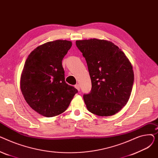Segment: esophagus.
Returning a JSON list of instances; mask_svg holds the SVG:
<instances>
[{
	"instance_id": "obj_1",
	"label": "esophagus",
	"mask_w": 158,
	"mask_h": 158,
	"mask_svg": "<svg viewBox=\"0 0 158 158\" xmlns=\"http://www.w3.org/2000/svg\"><path fill=\"white\" fill-rule=\"evenodd\" d=\"M75 88H76L79 92L80 91V86H79V85H78V84H76V85H75Z\"/></svg>"
}]
</instances>
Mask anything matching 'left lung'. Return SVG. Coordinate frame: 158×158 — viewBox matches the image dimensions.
Instances as JSON below:
<instances>
[{
  "label": "left lung",
  "instance_id": "8db88e82",
  "mask_svg": "<svg viewBox=\"0 0 158 158\" xmlns=\"http://www.w3.org/2000/svg\"><path fill=\"white\" fill-rule=\"evenodd\" d=\"M87 63L92 89L83 98L92 113L109 117L127 103L133 86L134 72L127 56L110 41L96 38L77 40Z\"/></svg>",
  "mask_w": 158,
  "mask_h": 158
}]
</instances>
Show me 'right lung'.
I'll return each instance as SVG.
<instances>
[{
    "label": "right lung",
    "mask_w": 158,
    "mask_h": 158,
    "mask_svg": "<svg viewBox=\"0 0 158 158\" xmlns=\"http://www.w3.org/2000/svg\"><path fill=\"white\" fill-rule=\"evenodd\" d=\"M72 41L57 40L36 47L28 56L20 78L26 102L38 114L52 117L68 108L77 89L66 84L62 66Z\"/></svg>",
    "instance_id": "add662e5"
}]
</instances>
